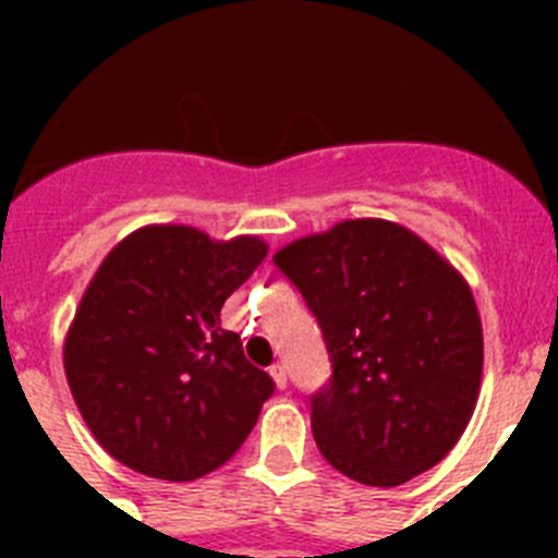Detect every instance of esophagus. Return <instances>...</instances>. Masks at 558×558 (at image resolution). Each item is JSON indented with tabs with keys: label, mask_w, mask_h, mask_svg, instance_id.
Listing matches in <instances>:
<instances>
[{
	"label": "esophagus",
	"mask_w": 558,
	"mask_h": 558,
	"mask_svg": "<svg viewBox=\"0 0 558 558\" xmlns=\"http://www.w3.org/2000/svg\"><path fill=\"white\" fill-rule=\"evenodd\" d=\"M270 377H274V386L279 388V391L288 388V372H284L282 363H274V366H270Z\"/></svg>",
	"instance_id": "esophagus-1"
}]
</instances>
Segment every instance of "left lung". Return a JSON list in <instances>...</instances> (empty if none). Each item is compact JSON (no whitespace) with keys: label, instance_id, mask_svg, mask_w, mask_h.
I'll return each mask as SVG.
<instances>
[{"label":"left lung","instance_id":"left-lung-1","mask_svg":"<svg viewBox=\"0 0 558 558\" xmlns=\"http://www.w3.org/2000/svg\"><path fill=\"white\" fill-rule=\"evenodd\" d=\"M318 318L332 379L313 397L315 445L366 486L436 466L470 425L483 327L470 284L418 234L340 220L274 254Z\"/></svg>","mask_w":558,"mask_h":558}]
</instances>
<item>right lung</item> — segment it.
Segmentation results:
<instances>
[{
	"label": "right lung",
	"mask_w": 558,
	"mask_h": 558,
	"mask_svg": "<svg viewBox=\"0 0 558 558\" xmlns=\"http://www.w3.org/2000/svg\"><path fill=\"white\" fill-rule=\"evenodd\" d=\"M265 256L259 236L181 223L142 226L108 251L63 340L75 405L108 456L186 483L240 450L274 379L220 310Z\"/></svg>",
	"instance_id": "obj_1"
}]
</instances>
